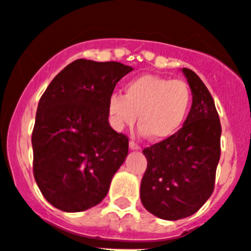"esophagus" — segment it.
Returning <instances> with one entry per match:
<instances>
[{"mask_svg": "<svg viewBox=\"0 0 251 251\" xmlns=\"http://www.w3.org/2000/svg\"><path fill=\"white\" fill-rule=\"evenodd\" d=\"M128 146H130L131 150H140V146L137 145L136 142L132 141V140H131V141H130V144H128Z\"/></svg>", "mask_w": 251, "mask_h": 251, "instance_id": "esophagus-1", "label": "esophagus"}]
</instances>
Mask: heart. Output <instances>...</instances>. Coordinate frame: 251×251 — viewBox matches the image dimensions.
<instances>
[{
	"mask_svg": "<svg viewBox=\"0 0 251 251\" xmlns=\"http://www.w3.org/2000/svg\"><path fill=\"white\" fill-rule=\"evenodd\" d=\"M191 101V91L184 81L145 74L126 82L124 96L112 94L107 111L115 130L132 126L139 115L140 132L155 141H165L182 127Z\"/></svg>",
	"mask_w": 251,
	"mask_h": 251,
	"instance_id": "obj_1",
	"label": "heart"
}]
</instances>
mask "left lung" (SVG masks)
<instances>
[{"instance_id":"left-lung-1","label":"left lung","mask_w":251,"mask_h":251,"mask_svg":"<svg viewBox=\"0 0 251 251\" xmlns=\"http://www.w3.org/2000/svg\"><path fill=\"white\" fill-rule=\"evenodd\" d=\"M193 95L186 121L176 135L144 149L148 160L140 187L149 213L179 220L198 211L211 196L220 159L221 126L215 103L193 70L182 69Z\"/></svg>"}]
</instances>
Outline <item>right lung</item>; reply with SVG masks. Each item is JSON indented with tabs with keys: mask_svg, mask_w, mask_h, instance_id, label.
I'll list each match as a JSON object with an SVG mask.
<instances>
[{
	"mask_svg": "<svg viewBox=\"0 0 251 251\" xmlns=\"http://www.w3.org/2000/svg\"><path fill=\"white\" fill-rule=\"evenodd\" d=\"M132 67L76 60L40 99L32 131L33 175L50 204L78 213L100 204L125 161L128 139L109 124L107 102Z\"/></svg>",
	"mask_w": 251,
	"mask_h": 251,
	"instance_id": "add662e5",
	"label": "right lung"
}]
</instances>
